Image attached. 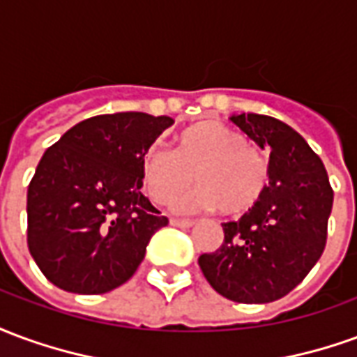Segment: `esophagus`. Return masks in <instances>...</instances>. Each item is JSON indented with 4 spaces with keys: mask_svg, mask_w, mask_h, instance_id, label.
Returning a JSON list of instances; mask_svg holds the SVG:
<instances>
[{
    "mask_svg": "<svg viewBox=\"0 0 357 357\" xmlns=\"http://www.w3.org/2000/svg\"><path fill=\"white\" fill-rule=\"evenodd\" d=\"M170 224L176 225V227H191L195 222H191V220H179V218H172Z\"/></svg>",
    "mask_w": 357,
    "mask_h": 357,
    "instance_id": "1",
    "label": "esophagus"
}]
</instances>
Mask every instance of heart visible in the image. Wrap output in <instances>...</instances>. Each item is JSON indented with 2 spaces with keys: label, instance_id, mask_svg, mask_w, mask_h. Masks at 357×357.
<instances>
[{
  "label": "heart",
  "instance_id": "b5f03b06",
  "mask_svg": "<svg viewBox=\"0 0 357 357\" xmlns=\"http://www.w3.org/2000/svg\"><path fill=\"white\" fill-rule=\"evenodd\" d=\"M201 187L179 199L176 208H220L239 218L262 201L269 181V166L248 139L222 122H201L179 133L178 149L153 145L147 149L141 178L156 204H170L195 183Z\"/></svg>",
  "mask_w": 357,
  "mask_h": 357
}]
</instances>
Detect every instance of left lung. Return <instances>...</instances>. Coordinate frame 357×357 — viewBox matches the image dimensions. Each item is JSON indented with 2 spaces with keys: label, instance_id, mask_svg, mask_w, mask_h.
<instances>
[{
  "label": "left lung",
  "instance_id": "8db88e82",
  "mask_svg": "<svg viewBox=\"0 0 357 357\" xmlns=\"http://www.w3.org/2000/svg\"><path fill=\"white\" fill-rule=\"evenodd\" d=\"M260 147H269V185L262 201L237 222H225L224 243L201 255L199 266L212 289L241 304L283 298L321 258L333 189L321 158L281 120L233 114Z\"/></svg>",
  "mask_w": 357,
  "mask_h": 357
}]
</instances>
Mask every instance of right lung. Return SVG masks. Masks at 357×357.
Instances as JSON below:
<instances>
[{
	"instance_id": "add662e5",
	"label": "right lung",
	"mask_w": 357,
	"mask_h": 357,
	"mask_svg": "<svg viewBox=\"0 0 357 357\" xmlns=\"http://www.w3.org/2000/svg\"><path fill=\"white\" fill-rule=\"evenodd\" d=\"M172 124L145 112L101 114L43 153L28 185V248L55 287L102 294L139 268L168 225L139 191L143 156Z\"/></svg>"
}]
</instances>
